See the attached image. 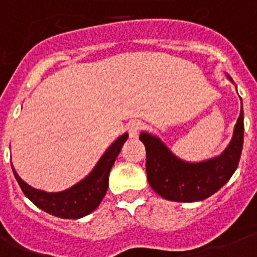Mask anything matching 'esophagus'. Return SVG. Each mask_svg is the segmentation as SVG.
<instances>
[{
  "label": "esophagus",
  "instance_id": "esophagus-1",
  "mask_svg": "<svg viewBox=\"0 0 257 257\" xmlns=\"http://www.w3.org/2000/svg\"><path fill=\"white\" fill-rule=\"evenodd\" d=\"M141 128H143V124H141V121L139 120H133L131 121L128 124V133H129V137H137V135H139V132L141 131Z\"/></svg>",
  "mask_w": 257,
  "mask_h": 257
}]
</instances>
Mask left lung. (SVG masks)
Segmentation results:
<instances>
[{
  "instance_id": "left-lung-1",
  "label": "left lung",
  "mask_w": 257,
  "mask_h": 257,
  "mask_svg": "<svg viewBox=\"0 0 257 257\" xmlns=\"http://www.w3.org/2000/svg\"><path fill=\"white\" fill-rule=\"evenodd\" d=\"M228 78L232 81L229 76ZM243 118L241 105L229 145L220 156L200 163L181 160L159 137L148 132L141 133L140 140L147 151V177L153 191L164 199L179 203L201 201L216 193L239 165L244 139Z\"/></svg>"
}]
</instances>
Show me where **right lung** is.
Listing matches in <instances>:
<instances>
[{"label":"right lung","mask_w":257,"mask_h":257,"mask_svg":"<svg viewBox=\"0 0 257 257\" xmlns=\"http://www.w3.org/2000/svg\"><path fill=\"white\" fill-rule=\"evenodd\" d=\"M126 139H128V133H124L122 136L118 137L106 149V152L101 156L96 167L85 179L62 192H45L30 187L29 184H26L17 175L13 165L12 169L24 195L34 205H37L46 213L57 216L61 219H80L94 211L104 199L105 193L108 191L109 172L112 169Z\"/></svg>","instance_id":"add662e5"}]
</instances>
